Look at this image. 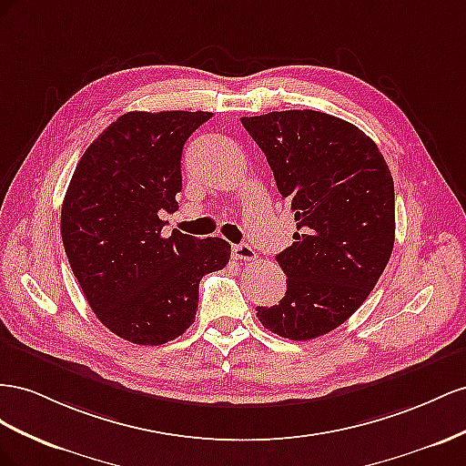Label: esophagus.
Here are the masks:
<instances>
[{"instance_id":"obj_1","label":"esophagus","mask_w":466,"mask_h":466,"mask_svg":"<svg viewBox=\"0 0 466 466\" xmlns=\"http://www.w3.org/2000/svg\"><path fill=\"white\" fill-rule=\"evenodd\" d=\"M232 258L238 261H254L256 251L248 244H236V246H232Z\"/></svg>"}]
</instances>
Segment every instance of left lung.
Segmentation results:
<instances>
[{
  "instance_id": "1",
  "label": "left lung",
  "mask_w": 466,
  "mask_h": 466,
  "mask_svg": "<svg viewBox=\"0 0 466 466\" xmlns=\"http://www.w3.org/2000/svg\"><path fill=\"white\" fill-rule=\"evenodd\" d=\"M242 125L297 220L295 242L277 256L285 297L258 318L281 338H320L361 307L390 259V169L363 130L328 113L273 111Z\"/></svg>"
}]
</instances>
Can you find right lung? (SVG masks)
Here are the masks:
<instances>
[{"label":"right lung","instance_id":"obj_1","mask_svg":"<svg viewBox=\"0 0 466 466\" xmlns=\"http://www.w3.org/2000/svg\"><path fill=\"white\" fill-rule=\"evenodd\" d=\"M212 113H125L84 152L64 197L66 256L99 322L138 345H162L195 322L198 283L230 259L222 238L162 236L176 212L181 154Z\"/></svg>","mask_w":466,"mask_h":466}]
</instances>
